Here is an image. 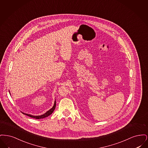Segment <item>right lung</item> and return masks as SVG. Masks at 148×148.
<instances>
[{"mask_svg":"<svg viewBox=\"0 0 148 148\" xmlns=\"http://www.w3.org/2000/svg\"><path fill=\"white\" fill-rule=\"evenodd\" d=\"M56 101H55L54 102V104L52 108H51L49 110H48V112H47L46 113L42 115H38V116H34V115H30V114H25V113H22L27 116H28L30 118H34V119H42V118H46L48 116H49L50 115H51L53 112H54V110H55L56 109Z\"/></svg>","mask_w":148,"mask_h":148,"instance_id":"1","label":"right lung"}]
</instances>
